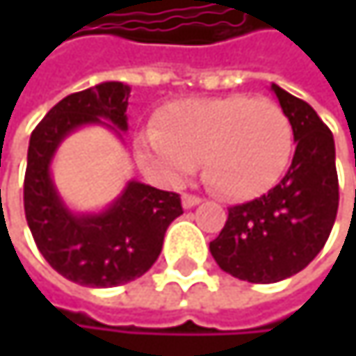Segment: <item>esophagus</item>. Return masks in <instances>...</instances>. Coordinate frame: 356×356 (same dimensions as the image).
<instances>
[{
  "label": "esophagus",
  "instance_id": "34e87169",
  "mask_svg": "<svg viewBox=\"0 0 356 356\" xmlns=\"http://www.w3.org/2000/svg\"><path fill=\"white\" fill-rule=\"evenodd\" d=\"M181 204H183V208H185V210H189V208H193V206H197V204H202V197H197V195H189V193H185V195L181 197Z\"/></svg>",
  "mask_w": 356,
  "mask_h": 356
}]
</instances>
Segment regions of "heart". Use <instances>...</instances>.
Here are the masks:
<instances>
[{"instance_id": "heart-1", "label": "heart", "mask_w": 356, "mask_h": 356, "mask_svg": "<svg viewBox=\"0 0 356 356\" xmlns=\"http://www.w3.org/2000/svg\"><path fill=\"white\" fill-rule=\"evenodd\" d=\"M134 152L146 175L167 185L183 183L202 161L204 181L216 193L249 200L284 175L293 123L270 99H185L156 113L154 129L136 136Z\"/></svg>"}]
</instances>
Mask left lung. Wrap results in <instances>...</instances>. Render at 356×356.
Masks as SVG:
<instances>
[{
    "label": "left lung",
    "instance_id": "left-lung-1",
    "mask_svg": "<svg viewBox=\"0 0 356 356\" xmlns=\"http://www.w3.org/2000/svg\"><path fill=\"white\" fill-rule=\"evenodd\" d=\"M297 142L282 181L248 204L229 208L210 253L239 280L270 284L301 272L325 245L338 212L334 136L305 101L272 84Z\"/></svg>",
    "mask_w": 356,
    "mask_h": 356
}]
</instances>
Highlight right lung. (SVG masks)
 Returning <instances> with one entry per match:
<instances>
[{"mask_svg":"<svg viewBox=\"0 0 356 356\" xmlns=\"http://www.w3.org/2000/svg\"><path fill=\"white\" fill-rule=\"evenodd\" d=\"M129 86L101 82L59 101L36 125L29 144L24 212L42 257L67 280L107 289L131 282L159 259L169 225L183 214L181 197L140 181L99 212H74L59 195L51 163L61 142L86 125L123 140Z\"/></svg>","mask_w":356,"mask_h":356,"instance_id":"1","label":"right lung"}]
</instances>
